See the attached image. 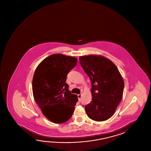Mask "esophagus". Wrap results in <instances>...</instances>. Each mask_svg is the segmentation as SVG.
Masks as SVG:
<instances>
[{"label": "esophagus", "instance_id": "obj_1", "mask_svg": "<svg viewBox=\"0 0 151 151\" xmlns=\"http://www.w3.org/2000/svg\"><path fill=\"white\" fill-rule=\"evenodd\" d=\"M77 96H78V99L80 100L81 99V97H82V95L81 94H79V95H77Z\"/></svg>", "mask_w": 151, "mask_h": 151}]
</instances>
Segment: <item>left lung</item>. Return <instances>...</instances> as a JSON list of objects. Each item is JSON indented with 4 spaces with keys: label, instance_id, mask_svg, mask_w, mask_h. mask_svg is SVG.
Returning a JSON list of instances; mask_svg holds the SVG:
<instances>
[{
    "label": "left lung",
    "instance_id": "8db88e82",
    "mask_svg": "<svg viewBox=\"0 0 151 151\" xmlns=\"http://www.w3.org/2000/svg\"><path fill=\"white\" fill-rule=\"evenodd\" d=\"M79 60L92 86V101L85 106L86 114L92 120H108L122 99L123 79L116 65L105 57L83 56Z\"/></svg>",
    "mask_w": 151,
    "mask_h": 151
}]
</instances>
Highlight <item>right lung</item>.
Returning a JSON list of instances; mask_svg holds the SVG:
<instances>
[{"instance_id":"add662e5","label":"right lung","mask_w":151,"mask_h":151,"mask_svg":"<svg viewBox=\"0 0 151 151\" xmlns=\"http://www.w3.org/2000/svg\"><path fill=\"white\" fill-rule=\"evenodd\" d=\"M77 62L74 57L52 54L35 71L32 81L34 99L43 115L52 123H65L73 114L78 97L69 91L66 80Z\"/></svg>"}]
</instances>
